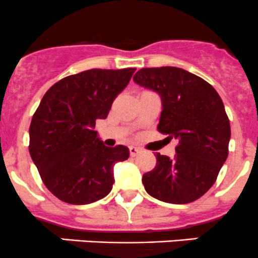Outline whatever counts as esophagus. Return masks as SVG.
<instances>
[{
	"label": "esophagus",
	"instance_id": "1",
	"mask_svg": "<svg viewBox=\"0 0 258 258\" xmlns=\"http://www.w3.org/2000/svg\"><path fill=\"white\" fill-rule=\"evenodd\" d=\"M128 150H130V155H131V157H135V156H137L140 152H141V148L135 147V146H130Z\"/></svg>",
	"mask_w": 258,
	"mask_h": 258
}]
</instances>
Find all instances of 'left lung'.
Here are the masks:
<instances>
[{"label":"left lung","instance_id":"8db88e82","mask_svg":"<svg viewBox=\"0 0 258 258\" xmlns=\"http://www.w3.org/2000/svg\"><path fill=\"white\" fill-rule=\"evenodd\" d=\"M134 81L160 95L157 130L178 140L173 160L156 155L155 168L142 177L146 191L167 204L196 201L215 183L228 156L230 121L220 95L204 79L177 67L142 69Z\"/></svg>","mask_w":258,"mask_h":258}]
</instances>
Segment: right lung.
I'll return each instance as SVG.
<instances>
[{
    "instance_id": "add662e5",
    "label": "right lung",
    "mask_w": 258,
    "mask_h": 258,
    "mask_svg": "<svg viewBox=\"0 0 258 258\" xmlns=\"http://www.w3.org/2000/svg\"><path fill=\"white\" fill-rule=\"evenodd\" d=\"M136 69H93L67 76L45 93L30 126V155L43 183L71 205L98 201L112 189L113 166L126 146L107 147L93 131Z\"/></svg>"
}]
</instances>
